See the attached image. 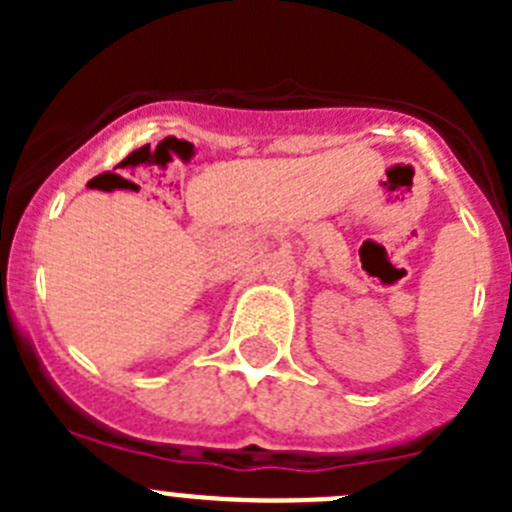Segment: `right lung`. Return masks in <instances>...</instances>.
<instances>
[{"label":"right lung","mask_w":512,"mask_h":512,"mask_svg":"<svg viewBox=\"0 0 512 512\" xmlns=\"http://www.w3.org/2000/svg\"><path fill=\"white\" fill-rule=\"evenodd\" d=\"M97 179H99V176H97ZM97 179H92V182H97Z\"/></svg>","instance_id":"obj_1"}]
</instances>
